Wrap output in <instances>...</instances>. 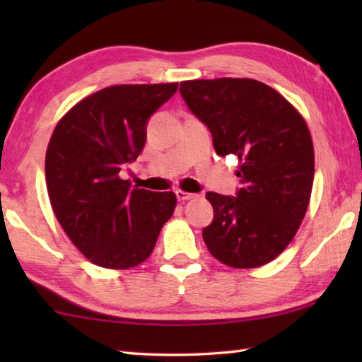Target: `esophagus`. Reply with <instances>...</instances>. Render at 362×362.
<instances>
[{"instance_id": "34e87169", "label": "esophagus", "mask_w": 362, "mask_h": 362, "mask_svg": "<svg viewBox=\"0 0 362 362\" xmlns=\"http://www.w3.org/2000/svg\"><path fill=\"white\" fill-rule=\"evenodd\" d=\"M175 196H177V199H179V201H189V199L196 198L194 193H187V192H183V189H177Z\"/></svg>"}]
</instances>
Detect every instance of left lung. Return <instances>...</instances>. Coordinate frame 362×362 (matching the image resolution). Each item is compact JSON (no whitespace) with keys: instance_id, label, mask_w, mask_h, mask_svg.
<instances>
[{"instance_id":"obj_1","label":"left lung","mask_w":362,"mask_h":362,"mask_svg":"<svg viewBox=\"0 0 362 362\" xmlns=\"http://www.w3.org/2000/svg\"><path fill=\"white\" fill-rule=\"evenodd\" d=\"M188 108L209 127L217 155L240 161L238 198L206 193L214 220L203 240L231 268L269 263L293 240L308 209L313 140L303 116L278 90L250 78L180 83Z\"/></svg>"}]
</instances>
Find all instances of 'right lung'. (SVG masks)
Listing matches in <instances>:
<instances>
[{
    "label": "right lung",
    "mask_w": 362,
    "mask_h": 362,
    "mask_svg": "<svg viewBox=\"0 0 362 362\" xmlns=\"http://www.w3.org/2000/svg\"><path fill=\"white\" fill-rule=\"evenodd\" d=\"M177 86H108L71 107L52 132L46 151L49 201L66 236L94 265H140L173 217L175 193L131 188L119 173L144 150L148 118Z\"/></svg>",
    "instance_id": "right-lung-1"
}]
</instances>
